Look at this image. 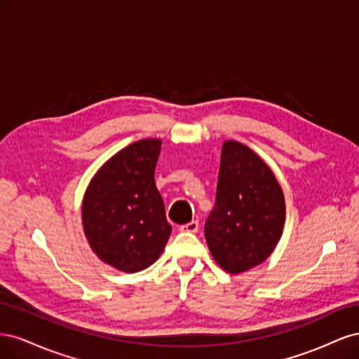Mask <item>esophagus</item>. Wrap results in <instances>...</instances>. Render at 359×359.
<instances>
[{"instance_id":"esophagus-1","label":"esophagus","mask_w":359,"mask_h":359,"mask_svg":"<svg viewBox=\"0 0 359 359\" xmlns=\"http://www.w3.org/2000/svg\"><path fill=\"white\" fill-rule=\"evenodd\" d=\"M198 229H199V223H198L196 220H193V222H190V223H187V224H182V226L180 227V232L196 233Z\"/></svg>"}]
</instances>
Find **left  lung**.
I'll use <instances>...</instances> for the list:
<instances>
[{"label": "left lung", "instance_id": "obj_1", "mask_svg": "<svg viewBox=\"0 0 359 359\" xmlns=\"http://www.w3.org/2000/svg\"><path fill=\"white\" fill-rule=\"evenodd\" d=\"M285 196L273 170L248 147L226 140L215 205L205 238L215 262L231 274L262 264L283 233Z\"/></svg>", "mask_w": 359, "mask_h": 359}]
</instances>
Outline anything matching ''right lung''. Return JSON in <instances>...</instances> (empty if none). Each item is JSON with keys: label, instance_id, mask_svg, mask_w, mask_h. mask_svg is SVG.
Listing matches in <instances>:
<instances>
[{"label": "right lung", "instance_id": "right-lung-1", "mask_svg": "<svg viewBox=\"0 0 359 359\" xmlns=\"http://www.w3.org/2000/svg\"><path fill=\"white\" fill-rule=\"evenodd\" d=\"M160 147V139H142L119 151L83 198V232L93 252L124 273L153 265L172 232L154 181Z\"/></svg>", "mask_w": 359, "mask_h": 359}]
</instances>
